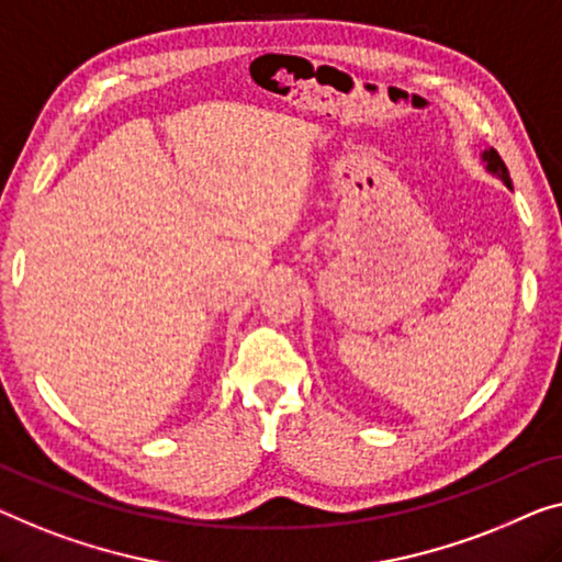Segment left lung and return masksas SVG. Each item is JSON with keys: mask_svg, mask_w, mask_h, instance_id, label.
I'll return each instance as SVG.
<instances>
[{"mask_svg": "<svg viewBox=\"0 0 562 562\" xmlns=\"http://www.w3.org/2000/svg\"><path fill=\"white\" fill-rule=\"evenodd\" d=\"M482 161H484V166H487V171L490 173H495L497 179H502V183H505L507 189H513V181H509V173H507V166H505V161H502L499 158V154L495 148H487L482 154Z\"/></svg>", "mask_w": 562, "mask_h": 562, "instance_id": "1", "label": "left lung"}]
</instances>
